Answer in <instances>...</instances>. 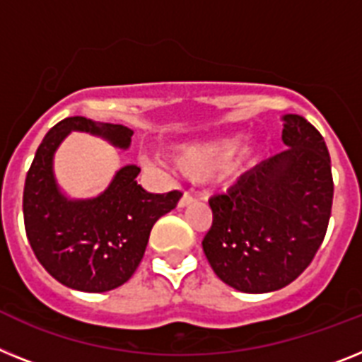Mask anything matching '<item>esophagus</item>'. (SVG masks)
I'll return each mask as SVG.
<instances>
[{
  "mask_svg": "<svg viewBox=\"0 0 362 362\" xmlns=\"http://www.w3.org/2000/svg\"><path fill=\"white\" fill-rule=\"evenodd\" d=\"M193 202H195V197L189 195V193H184L180 197V200H178V208H186V206L193 204Z\"/></svg>",
  "mask_w": 362,
  "mask_h": 362,
  "instance_id": "obj_1",
  "label": "esophagus"
}]
</instances>
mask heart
<instances>
[{
    "instance_id": "heart-1",
    "label": "heart",
    "mask_w": 362,
    "mask_h": 362,
    "mask_svg": "<svg viewBox=\"0 0 362 362\" xmlns=\"http://www.w3.org/2000/svg\"><path fill=\"white\" fill-rule=\"evenodd\" d=\"M259 156V144L252 139L239 144V134H232L176 145L171 163L189 180H204L217 175L223 182H235L254 169Z\"/></svg>"
}]
</instances>
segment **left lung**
I'll return each instance as SVG.
<instances>
[{"label": "left lung", "instance_id": "left-lung-1", "mask_svg": "<svg viewBox=\"0 0 362 362\" xmlns=\"http://www.w3.org/2000/svg\"><path fill=\"white\" fill-rule=\"evenodd\" d=\"M287 151L261 162L228 195L209 200L214 224L202 248L235 291L272 293L298 278L326 235L333 202L326 141L305 117L281 115Z\"/></svg>", "mask_w": 362, "mask_h": 362}]
</instances>
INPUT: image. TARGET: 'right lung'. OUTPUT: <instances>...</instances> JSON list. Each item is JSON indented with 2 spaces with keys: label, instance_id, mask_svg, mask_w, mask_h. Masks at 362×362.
<instances>
[{
  "label": "right lung",
  "instance_id": "right-lung-1",
  "mask_svg": "<svg viewBox=\"0 0 362 362\" xmlns=\"http://www.w3.org/2000/svg\"><path fill=\"white\" fill-rule=\"evenodd\" d=\"M71 132H86L115 148L130 147L132 130L83 115L66 117L42 139L23 187V221L36 259L69 289L106 293L138 269L154 223L176 208L180 191L163 195L139 186L134 163L119 167L99 195L73 199L54 176V154Z\"/></svg>",
  "mask_w": 362,
  "mask_h": 362
}]
</instances>
